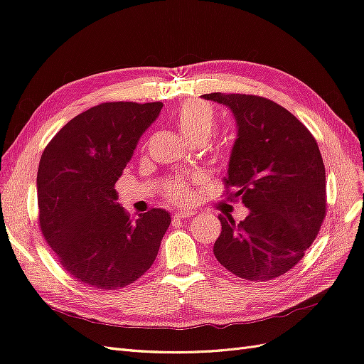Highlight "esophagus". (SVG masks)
<instances>
[{
    "label": "esophagus",
    "instance_id": "34e87169",
    "mask_svg": "<svg viewBox=\"0 0 364 364\" xmlns=\"http://www.w3.org/2000/svg\"><path fill=\"white\" fill-rule=\"evenodd\" d=\"M194 213L193 211H179V213H174V220H183V218H190Z\"/></svg>",
    "mask_w": 364,
    "mask_h": 364
}]
</instances>
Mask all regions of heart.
<instances>
[{"label": "heart", "mask_w": 364, "mask_h": 364, "mask_svg": "<svg viewBox=\"0 0 364 364\" xmlns=\"http://www.w3.org/2000/svg\"><path fill=\"white\" fill-rule=\"evenodd\" d=\"M178 129L191 142L206 141L215 130L217 118L211 106L200 102H186L173 114ZM165 196L174 203H190L194 197L193 186L185 179L170 181L165 186Z\"/></svg>", "instance_id": "b5f03b06"}]
</instances>
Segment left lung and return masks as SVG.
I'll use <instances>...</instances> for the list:
<instances>
[{"label":"left lung","mask_w":364,"mask_h":364,"mask_svg":"<svg viewBox=\"0 0 364 364\" xmlns=\"http://www.w3.org/2000/svg\"><path fill=\"white\" fill-rule=\"evenodd\" d=\"M205 100L228 106L237 121L226 188L249 215L235 223L218 215L214 255L249 281H270L291 270L313 245L326 214L325 165L317 142L287 109L258 95L213 92Z\"/></svg>","instance_id":"8db88e82"}]
</instances>
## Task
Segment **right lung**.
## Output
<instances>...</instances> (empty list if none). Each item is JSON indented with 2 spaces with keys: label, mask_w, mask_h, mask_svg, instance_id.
<instances>
[{
  "label": "right lung",
  "mask_w": 364,
  "mask_h": 364,
  "mask_svg": "<svg viewBox=\"0 0 364 364\" xmlns=\"http://www.w3.org/2000/svg\"><path fill=\"white\" fill-rule=\"evenodd\" d=\"M161 102L94 106L65 124L38 168L42 235L74 279L100 290L126 287L155 262L170 214L153 208L130 218L115 183Z\"/></svg>",
  "instance_id": "1"
}]
</instances>
